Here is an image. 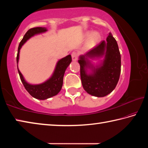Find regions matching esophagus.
<instances>
[{"instance_id": "esophagus-1", "label": "esophagus", "mask_w": 148, "mask_h": 148, "mask_svg": "<svg viewBox=\"0 0 148 148\" xmlns=\"http://www.w3.org/2000/svg\"><path fill=\"white\" fill-rule=\"evenodd\" d=\"M77 58H78V55L76 53V52H73V53H72V61H76L77 60Z\"/></svg>"}]
</instances>
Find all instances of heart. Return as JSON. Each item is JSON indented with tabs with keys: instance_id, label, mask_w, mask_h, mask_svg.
<instances>
[{
	"instance_id": "heart-1",
	"label": "heart",
	"mask_w": 148,
	"mask_h": 148,
	"mask_svg": "<svg viewBox=\"0 0 148 148\" xmlns=\"http://www.w3.org/2000/svg\"><path fill=\"white\" fill-rule=\"evenodd\" d=\"M89 40L88 42H87V44H88L90 47H92L96 45L101 40V35L97 32H93L90 34L89 33L87 34V36H89Z\"/></svg>"
}]
</instances>
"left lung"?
Masks as SVG:
<instances>
[{
    "instance_id": "8db88e82",
    "label": "left lung",
    "mask_w": 148,
    "mask_h": 148,
    "mask_svg": "<svg viewBox=\"0 0 148 148\" xmlns=\"http://www.w3.org/2000/svg\"><path fill=\"white\" fill-rule=\"evenodd\" d=\"M105 56L99 66L95 68L90 64L88 58ZM80 76L84 89L87 93L97 97H102L110 94L116 88L121 72V55L118 45L111 32L84 56L79 57ZM92 70L87 73V69Z\"/></svg>"
}]
</instances>
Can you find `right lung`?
Here are the masks:
<instances>
[{"mask_svg":"<svg viewBox=\"0 0 148 148\" xmlns=\"http://www.w3.org/2000/svg\"><path fill=\"white\" fill-rule=\"evenodd\" d=\"M46 31H47V29L44 27H34V28L29 29L26 32L22 40L20 42L18 50H17V55L16 57L17 66L19 61L20 49L21 48L25 42L30 38H31L32 36H33L34 35L42 33V32ZM71 61L72 57L71 55H69L64 58L60 59L57 62L56 69H55L51 77L44 83L38 85H31L27 83L25 80L23 75L20 72L18 68H17V71L19 72L20 79H21L25 88L29 92V93L36 99L45 100L57 95L61 91L62 84H63V77L65 71H66V68L69 66Z\"/></svg>","mask_w":148,"mask_h":148,"instance_id":"obj_1","label":"right lung"}]
</instances>
